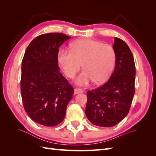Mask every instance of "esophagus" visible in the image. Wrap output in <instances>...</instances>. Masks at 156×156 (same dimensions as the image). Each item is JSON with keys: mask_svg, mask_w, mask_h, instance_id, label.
I'll return each instance as SVG.
<instances>
[{"mask_svg": "<svg viewBox=\"0 0 156 156\" xmlns=\"http://www.w3.org/2000/svg\"><path fill=\"white\" fill-rule=\"evenodd\" d=\"M83 91L81 89H80V88H75L74 89V94L75 95H76V94H79V93H81V92H83Z\"/></svg>", "mask_w": 156, "mask_h": 156, "instance_id": "esophagus-1", "label": "esophagus"}]
</instances>
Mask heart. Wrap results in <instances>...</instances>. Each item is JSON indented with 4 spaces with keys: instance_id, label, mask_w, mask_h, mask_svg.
<instances>
[{
    "instance_id": "heart-1",
    "label": "heart",
    "mask_w": 156,
    "mask_h": 156,
    "mask_svg": "<svg viewBox=\"0 0 156 156\" xmlns=\"http://www.w3.org/2000/svg\"><path fill=\"white\" fill-rule=\"evenodd\" d=\"M71 51H58V60L64 73L74 77L81 67L84 69L75 79L79 86H85L92 81L101 84L109 78L114 69L116 55L112 47L90 38L80 39L71 44Z\"/></svg>"
}]
</instances>
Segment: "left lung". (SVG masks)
I'll return each mask as SVG.
<instances>
[{
  "label": "left lung",
  "instance_id": "8db88e82",
  "mask_svg": "<svg viewBox=\"0 0 156 156\" xmlns=\"http://www.w3.org/2000/svg\"><path fill=\"white\" fill-rule=\"evenodd\" d=\"M114 72L103 86L88 91L85 114L94 125L108 127L127 115L135 94V66L133 56L125 41L115 37Z\"/></svg>",
  "mask_w": 156,
  "mask_h": 156
}]
</instances>
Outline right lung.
I'll return each mask as SVG.
<instances>
[{"label":"right lung","mask_w":156,"mask_h":156,"mask_svg":"<svg viewBox=\"0 0 156 156\" xmlns=\"http://www.w3.org/2000/svg\"><path fill=\"white\" fill-rule=\"evenodd\" d=\"M62 33H48L33 40L21 64V92L27 115L36 123L56 126L66 116L73 88L59 72V48L70 39Z\"/></svg>","instance_id":"obj_1"}]
</instances>
